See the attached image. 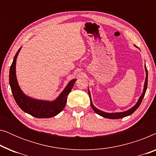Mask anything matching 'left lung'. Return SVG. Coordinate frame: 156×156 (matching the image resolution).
<instances>
[{
	"label": "left lung",
	"instance_id": "obj_1",
	"mask_svg": "<svg viewBox=\"0 0 156 156\" xmlns=\"http://www.w3.org/2000/svg\"><path fill=\"white\" fill-rule=\"evenodd\" d=\"M136 48H138L136 45H134ZM145 70H146V80H145V83H144V90H143V93L142 94L140 95V97H139V99H138L136 104L134 105L133 107H131V108H129V110L125 111V112H115V113H107L105 112H103V111H101L99 109H98L97 108H96L94 104L92 103V101H91V94L90 91H89V89L88 88V93H89V99H90V104L92 109L94 111L95 113H97V114L100 115V116L102 117H104V118L106 119H121V118H124L126 116H130L133 113L135 112V111L137 109V108L139 107L140 103H141L143 99H144L145 94H146V89H147V86H148V70L146 69V65H145Z\"/></svg>",
	"mask_w": 156,
	"mask_h": 156
}]
</instances>
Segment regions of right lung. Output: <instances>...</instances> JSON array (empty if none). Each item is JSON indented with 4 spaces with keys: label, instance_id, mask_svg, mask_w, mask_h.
<instances>
[{
    "label": "right lung",
    "instance_id": "obj_1",
    "mask_svg": "<svg viewBox=\"0 0 156 156\" xmlns=\"http://www.w3.org/2000/svg\"><path fill=\"white\" fill-rule=\"evenodd\" d=\"M22 47L15 55L13 61L10 68L9 83L13 97L17 104L23 112L35 118L46 119L55 116L65 108L67 103V96L71 91L76 79L70 80L63 91L53 101L37 99L28 97L22 91L19 86L16 76V60Z\"/></svg>",
    "mask_w": 156,
    "mask_h": 156
}]
</instances>
